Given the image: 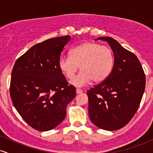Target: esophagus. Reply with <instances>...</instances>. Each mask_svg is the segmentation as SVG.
Listing matches in <instances>:
<instances>
[{
	"label": "esophagus",
	"mask_w": 153,
	"mask_h": 153,
	"mask_svg": "<svg viewBox=\"0 0 153 153\" xmlns=\"http://www.w3.org/2000/svg\"><path fill=\"white\" fill-rule=\"evenodd\" d=\"M76 93L77 94H81V93H82V91L81 90V89H80V88H77L76 89Z\"/></svg>",
	"instance_id": "1"
}]
</instances>
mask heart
<instances>
[{"mask_svg": "<svg viewBox=\"0 0 153 153\" xmlns=\"http://www.w3.org/2000/svg\"><path fill=\"white\" fill-rule=\"evenodd\" d=\"M114 62V54L109 47L87 42L72 49L70 57H61L58 67L67 78L72 79L80 66L81 71L71 83L75 86L82 87L92 80L95 82L106 80L112 71Z\"/></svg>", "mask_w": 153, "mask_h": 153, "instance_id": "heart-1", "label": "heart"}]
</instances>
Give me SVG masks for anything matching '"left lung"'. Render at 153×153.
Here are the masks:
<instances>
[{
    "label": "left lung",
    "instance_id": "obj_1",
    "mask_svg": "<svg viewBox=\"0 0 153 153\" xmlns=\"http://www.w3.org/2000/svg\"><path fill=\"white\" fill-rule=\"evenodd\" d=\"M107 42L114 62L110 75L87 91L88 115L96 126L114 131L127 125L137 111L145 88V75L134 53L113 38L99 37Z\"/></svg>",
    "mask_w": 153,
    "mask_h": 153
}]
</instances>
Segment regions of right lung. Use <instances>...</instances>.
I'll use <instances>...</instances> for the list:
<instances>
[{
    "instance_id": "right-lung-1",
    "label": "right lung",
    "mask_w": 153,
    "mask_h": 153,
    "mask_svg": "<svg viewBox=\"0 0 153 153\" xmlns=\"http://www.w3.org/2000/svg\"><path fill=\"white\" fill-rule=\"evenodd\" d=\"M71 39L68 35L36 44L17 59L12 70L10 95L13 106L38 131L59 125L66 116L67 105L76 94L58 67L61 52Z\"/></svg>"
}]
</instances>
